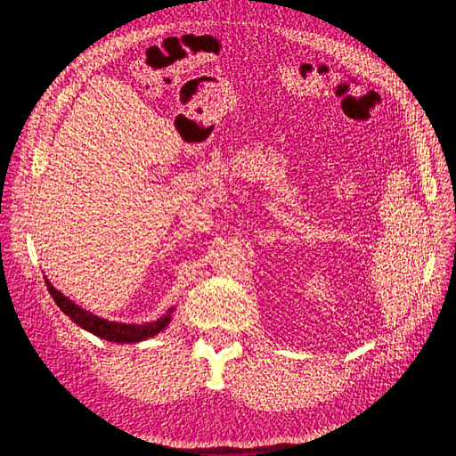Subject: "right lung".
Wrapping results in <instances>:
<instances>
[{
    "instance_id": "add662e5",
    "label": "right lung",
    "mask_w": 456,
    "mask_h": 456,
    "mask_svg": "<svg viewBox=\"0 0 456 456\" xmlns=\"http://www.w3.org/2000/svg\"><path fill=\"white\" fill-rule=\"evenodd\" d=\"M45 282L48 292H51L53 299L56 302V305L62 309V312L72 319V322L82 327L84 331H88L95 337L105 338V341L111 343H141L144 338H151L154 335H159L160 331H164L172 322V314L174 307H168L157 322H147L142 325L137 323H119V322H110V319H103L100 315H95L88 309H84L80 305H76L70 297H66L62 292L48 282V278L45 276Z\"/></svg>"
}]
</instances>
